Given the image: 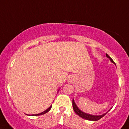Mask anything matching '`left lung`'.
Instances as JSON below:
<instances>
[{"label": "left lung", "instance_id": "8db88e82", "mask_svg": "<svg viewBox=\"0 0 129 129\" xmlns=\"http://www.w3.org/2000/svg\"><path fill=\"white\" fill-rule=\"evenodd\" d=\"M106 57H108L109 59H110V61H111L112 63H113L114 64H115V63L114 62V61L112 60V58L110 57L109 55H108L107 53H106ZM116 65V64H115ZM72 106H73V109H74V112L76 113L78 116H80V117H82V118H84V119H86V120H92V121H96V120H98L99 119H100L101 118H102L103 116L105 115V114L107 113V112L109 111V110H108L107 112H106V113H104V114H100V115H93V114H88V113H86V112H83V111H82V110L80 109V108L77 106L76 104V102H75L74 100V98H73L72 100Z\"/></svg>", "mask_w": 129, "mask_h": 129}]
</instances>
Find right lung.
Returning a JSON list of instances; mask_svg holds the SVG:
<instances>
[{"label":"right lung","mask_w":129,"mask_h":129,"mask_svg":"<svg viewBox=\"0 0 129 129\" xmlns=\"http://www.w3.org/2000/svg\"><path fill=\"white\" fill-rule=\"evenodd\" d=\"M58 92H59V90H58ZM51 106H52L51 105V106H49V108H47V109H46V110H45V111H43V112H41V113H39V114H31V116H39V115H42V114H45V113H47V112H49V111L50 110V109H51ZM27 115H29V114H27ZM29 116H30V115H29Z\"/></svg>","instance_id":"right-lung-1"}]
</instances>
